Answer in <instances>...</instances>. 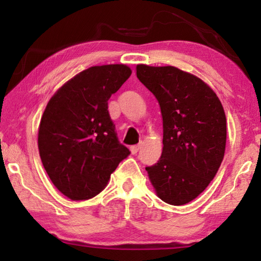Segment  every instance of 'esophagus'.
I'll return each mask as SVG.
<instances>
[{"mask_svg": "<svg viewBox=\"0 0 261 261\" xmlns=\"http://www.w3.org/2000/svg\"><path fill=\"white\" fill-rule=\"evenodd\" d=\"M139 148H140L139 145H134V146L130 147V151H131L132 154H137V153H138V151H139Z\"/></svg>", "mask_w": 261, "mask_h": 261, "instance_id": "esophagus-1", "label": "esophagus"}]
</instances>
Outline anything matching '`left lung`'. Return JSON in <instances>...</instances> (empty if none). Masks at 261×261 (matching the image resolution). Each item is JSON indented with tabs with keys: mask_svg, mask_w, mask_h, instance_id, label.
Here are the masks:
<instances>
[{
	"mask_svg": "<svg viewBox=\"0 0 261 261\" xmlns=\"http://www.w3.org/2000/svg\"><path fill=\"white\" fill-rule=\"evenodd\" d=\"M137 77L155 96L163 121V148L146 167L160 199L179 206L197 198L224 156L227 120L214 91L175 67L137 65Z\"/></svg>",
	"mask_w": 261,
	"mask_h": 261,
	"instance_id": "left-lung-1",
	"label": "left lung"
}]
</instances>
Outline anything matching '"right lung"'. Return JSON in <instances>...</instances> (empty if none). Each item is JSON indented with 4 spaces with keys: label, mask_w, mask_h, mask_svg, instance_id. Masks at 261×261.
Instances as JSON below:
<instances>
[{
    "label": "right lung",
    "mask_w": 261,
    "mask_h": 261,
    "mask_svg": "<svg viewBox=\"0 0 261 261\" xmlns=\"http://www.w3.org/2000/svg\"><path fill=\"white\" fill-rule=\"evenodd\" d=\"M131 74L124 64L84 70L51 96L39 126V153L53 184L71 200H87L107 185L130 154L115 131L108 100Z\"/></svg>",
    "instance_id": "right-lung-1"
}]
</instances>
